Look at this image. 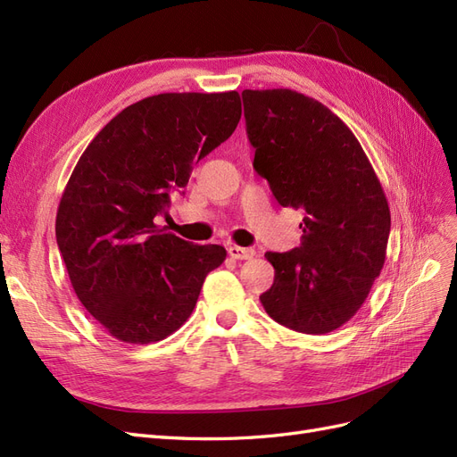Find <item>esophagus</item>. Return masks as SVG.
I'll return each mask as SVG.
<instances>
[{"mask_svg": "<svg viewBox=\"0 0 457 457\" xmlns=\"http://www.w3.org/2000/svg\"><path fill=\"white\" fill-rule=\"evenodd\" d=\"M228 255L232 259H252L255 255V250L252 247H240V245H230L228 247Z\"/></svg>", "mask_w": 457, "mask_h": 457, "instance_id": "34e87169", "label": "esophagus"}]
</instances>
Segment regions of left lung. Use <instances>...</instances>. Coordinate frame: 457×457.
Instances as JSON below:
<instances>
[{
    "instance_id": "8db88e82",
    "label": "left lung",
    "mask_w": 457,
    "mask_h": 457,
    "mask_svg": "<svg viewBox=\"0 0 457 457\" xmlns=\"http://www.w3.org/2000/svg\"><path fill=\"white\" fill-rule=\"evenodd\" d=\"M253 168L284 207L305 210L301 245L267 252L274 284L259 299L276 322L328 334L349 322L379 276L391 230L383 187L354 133L294 89H244Z\"/></svg>"
}]
</instances>
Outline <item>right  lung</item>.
Listing matches in <instances>:
<instances>
[{"mask_svg": "<svg viewBox=\"0 0 457 457\" xmlns=\"http://www.w3.org/2000/svg\"><path fill=\"white\" fill-rule=\"evenodd\" d=\"M240 116L237 91L152 95L123 108L79 156L54 232L78 299L112 337L148 345L171 336L225 261L223 245L190 244L156 217Z\"/></svg>", "mask_w": 457, "mask_h": 457, "instance_id": "obj_1", "label": "right lung"}]
</instances>
